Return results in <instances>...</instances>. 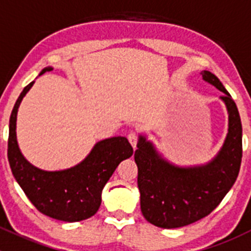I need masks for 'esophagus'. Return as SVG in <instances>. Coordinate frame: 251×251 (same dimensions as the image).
I'll use <instances>...</instances> for the list:
<instances>
[{
  "instance_id": "1",
  "label": "esophagus",
  "mask_w": 251,
  "mask_h": 251,
  "mask_svg": "<svg viewBox=\"0 0 251 251\" xmlns=\"http://www.w3.org/2000/svg\"><path fill=\"white\" fill-rule=\"evenodd\" d=\"M127 140H128V142H130V143H131V146H132V148H133V149L137 148V141H138V137H137V135H136L135 132H130V133H128Z\"/></svg>"
}]
</instances>
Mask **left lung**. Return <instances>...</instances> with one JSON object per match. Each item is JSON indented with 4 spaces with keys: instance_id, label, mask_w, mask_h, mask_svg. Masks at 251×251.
<instances>
[{
    "instance_id": "1",
    "label": "left lung",
    "mask_w": 251,
    "mask_h": 251,
    "mask_svg": "<svg viewBox=\"0 0 251 251\" xmlns=\"http://www.w3.org/2000/svg\"><path fill=\"white\" fill-rule=\"evenodd\" d=\"M203 80L224 92L228 132L219 153L203 165L179 166L166 160L147 136L140 135L135 161L144 219L161 228H178L207 216L221 203L239 174L242 123L238 108L221 81L201 72Z\"/></svg>"
}]
</instances>
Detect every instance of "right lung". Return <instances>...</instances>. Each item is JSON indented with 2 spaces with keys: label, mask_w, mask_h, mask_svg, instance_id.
I'll return each instance as SVG.
<instances>
[{
  "label": "right lung",
  "mask_w": 251,
  "mask_h": 251,
  "mask_svg": "<svg viewBox=\"0 0 251 251\" xmlns=\"http://www.w3.org/2000/svg\"><path fill=\"white\" fill-rule=\"evenodd\" d=\"M53 68L42 69L40 75ZM35 81L18 97L9 119L8 161L12 174L34 206L46 216L64 222L90 219L100 209L102 191L119 164L133 154L127 138L111 137L97 142L77 165L59 171H46L30 164L17 141V114L23 98Z\"/></svg>",
  "instance_id": "obj_1"
}]
</instances>
